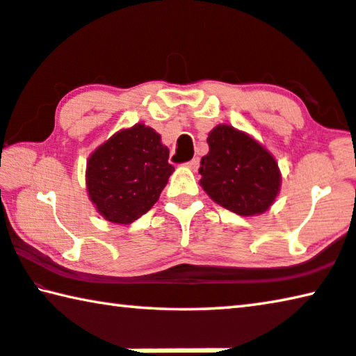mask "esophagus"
<instances>
[{
  "instance_id": "esophagus-1",
  "label": "esophagus",
  "mask_w": 356,
  "mask_h": 356,
  "mask_svg": "<svg viewBox=\"0 0 356 356\" xmlns=\"http://www.w3.org/2000/svg\"><path fill=\"white\" fill-rule=\"evenodd\" d=\"M199 163H200V161H199V157H194L193 161H189L188 163H186V165H188L191 170H197V168H199Z\"/></svg>"
}]
</instances>
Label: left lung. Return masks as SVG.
<instances>
[{"label": "left lung", "instance_id": "obj_1", "mask_svg": "<svg viewBox=\"0 0 356 356\" xmlns=\"http://www.w3.org/2000/svg\"><path fill=\"white\" fill-rule=\"evenodd\" d=\"M200 186L218 205L240 216L261 215L280 191L278 163L264 146L232 125H216L207 138Z\"/></svg>", "mask_w": 356, "mask_h": 356}]
</instances>
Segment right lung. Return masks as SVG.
Masks as SVG:
<instances>
[{
	"mask_svg": "<svg viewBox=\"0 0 356 356\" xmlns=\"http://www.w3.org/2000/svg\"><path fill=\"white\" fill-rule=\"evenodd\" d=\"M161 135L135 124L119 130L87 161V193L106 221L130 224L152 209L173 173Z\"/></svg>",
	"mask_w": 356,
	"mask_h": 356,
	"instance_id": "right-lung-1",
	"label": "right lung"
}]
</instances>
